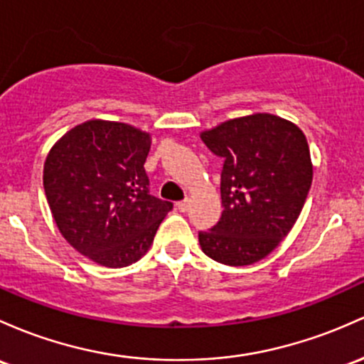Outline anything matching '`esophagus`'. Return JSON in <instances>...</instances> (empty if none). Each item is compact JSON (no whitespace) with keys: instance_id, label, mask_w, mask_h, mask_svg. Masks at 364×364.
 <instances>
[{"instance_id":"34e87169","label":"esophagus","mask_w":364,"mask_h":364,"mask_svg":"<svg viewBox=\"0 0 364 364\" xmlns=\"http://www.w3.org/2000/svg\"><path fill=\"white\" fill-rule=\"evenodd\" d=\"M176 207H178V209L181 210V213H186V210H188V207H190V200H188V198H186V200L178 202V203H176Z\"/></svg>"}]
</instances>
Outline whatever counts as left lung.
Here are the masks:
<instances>
[{"instance_id": "left-lung-1", "label": "left lung", "mask_w": 364, "mask_h": 364, "mask_svg": "<svg viewBox=\"0 0 364 364\" xmlns=\"http://www.w3.org/2000/svg\"><path fill=\"white\" fill-rule=\"evenodd\" d=\"M202 141L225 159L223 214L200 231L202 252L226 266H249L290 233L313 183L309 145L301 127L273 114L230 119L202 131Z\"/></svg>"}]
</instances>
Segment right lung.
Here are the masks:
<instances>
[{"label":"right lung","mask_w":364,"mask_h":364,"mask_svg":"<svg viewBox=\"0 0 364 364\" xmlns=\"http://www.w3.org/2000/svg\"><path fill=\"white\" fill-rule=\"evenodd\" d=\"M151 136L124 122L93 119L51 146L43 185L67 242L93 262L126 267L154 243L173 203L150 195L145 161Z\"/></svg>","instance_id":"add662e5"}]
</instances>
